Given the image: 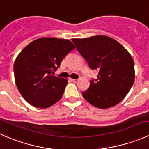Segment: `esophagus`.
Masks as SVG:
<instances>
[{"label": "esophagus", "instance_id": "1", "mask_svg": "<svg viewBox=\"0 0 149 149\" xmlns=\"http://www.w3.org/2000/svg\"><path fill=\"white\" fill-rule=\"evenodd\" d=\"M70 80L73 82H77L78 81H79L78 79H70Z\"/></svg>", "mask_w": 149, "mask_h": 149}]
</instances>
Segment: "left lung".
Listing matches in <instances>:
<instances>
[{"instance_id":"left-lung-1","label":"left lung","mask_w":149,"mask_h":149,"mask_svg":"<svg viewBox=\"0 0 149 149\" xmlns=\"http://www.w3.org/2000/svg\"><path fill=\"white\" fill-rule=\"evenodd\" d=\"M78 51L92 70L99 71L82 96L100 109L115 106L125 97L135 80L134 62L128 51L105 35L73 39Z\"/></svg>"}]
</instances>
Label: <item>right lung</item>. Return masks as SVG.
<instances>
[{"instance_id":"1","label":"right lung","mask_w":149,"mask_h":149,"mask_svg":"<svg viewBox=\"0 0 149 149\" xmlns=\"http://www.w3.org/2000/svg\"><path fill=\"white\" fill-rule=\"evenodd\" d=\"M75 47L68 40L42 37L22 49L15 60L14 78L18 90L28 103L47 108L62 98L68 80L52 74Z\"/></svg>"}]
</instances>
